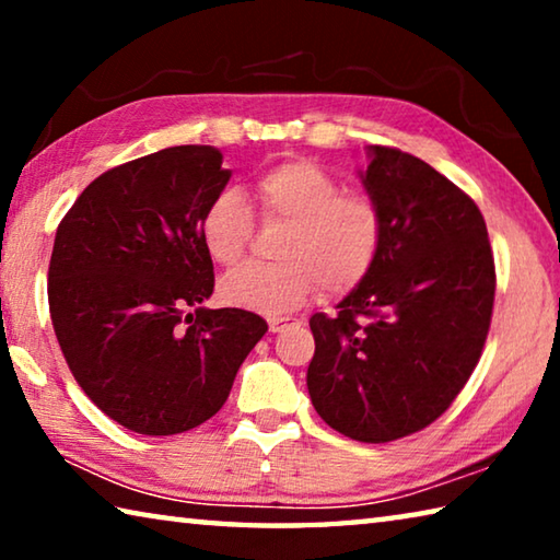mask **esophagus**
Returning <instances> with one entry per match:
<instances>
[{
	"label": "esophagus",
	"mask_w": 560,
	"mask_h": 560,
	"mask_svg": "<svg viewBox=\"0 0 560 560\" xmlns=\"http://www.w3.org/2000/svg\"><path fill=\"white\" fill-rule=\"evenodd\" d=\"M296 324V318H289V316H273V318H269V330L271 334H281L283 328H289V326H293Z\"/></svg>",
	"instance_id": "1"
}]
</instances>
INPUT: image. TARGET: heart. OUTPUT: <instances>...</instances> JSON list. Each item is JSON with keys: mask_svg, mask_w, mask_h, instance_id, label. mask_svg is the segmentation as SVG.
I'll return each mask as SVG.
<instances>
[{"mask_svg": "<svg viewBox=\"0 0 560 560\" xmlns=\"http://www.w3.org/2000/svg\"><path fill=\"white\" fill-rule=\"evenodd\" d=\"M264 222H283L277 264L246 261L224 273L220 296L236 308L279 316L299 308L318 287L355 289L375 267L383 244L381 207L363 192H343L338 179L308 158H291L257 179ZM254 214L240 189H224L207 205L202 244L217 264L242 257Z\"/></svg>", "mask_w": 560, "mask_h": 560, "instance_id": "obj_1", "label": "heart"}]
</instances>
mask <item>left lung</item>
<instances>
[{
	"instance_id": "obj_1",
	"label": "left lung",
	"mask_w": 560,
	"mask_h": 560,
	"mask_svg": "<svg viewBox=\"0 0 560 560\" xmlns=\"http://www.w3.org/2000/svg\"><path fill=\"white\" fill-rule=\"evenodd\" d=\"M363 187L381 207L371 273L314 314L306 385L328 428L393 442L428 428L479 363L494 308V254L469 195L402 150L371 145Z\"/></svg>"
}]
</instances>
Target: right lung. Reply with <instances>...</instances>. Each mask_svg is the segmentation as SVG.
<instances>
[{
    "instance_id": "right-lung-1",
    "label": "right lung",
    "mask_w": 560,
    "mask_h": 560,
    "mask_svg": "<svg viewBox=\"0 0 560 560\" xmlns=\"http://www.w3.org/2000/svg\"><path fill=\"white\" fill-rule=\"evenodd\" d=\"M230 177L212 145L158 150L93 179L56 230L54 334L81 390L126 430L165 438L210 420L267 334L252 311L202 306L214 267L200 222Z\"/></svg>"
}]
</instances>
